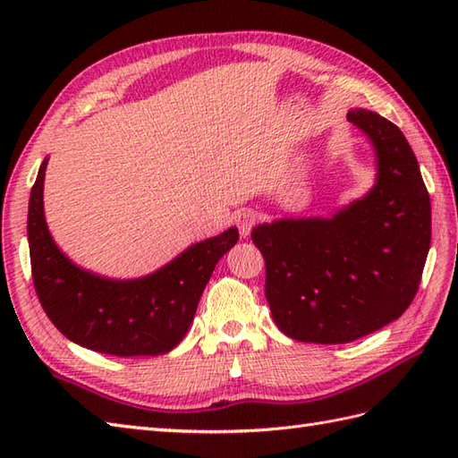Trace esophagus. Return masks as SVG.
<instances>
[{"instance_id": "34e87169", "label": "esophagus", "mask_w": 458, "mask_h": 458, "mask_svg": "<svg viewBox=\"0 0 458 458\" xmlns=\"http://www.w3.org/2000/svg\"><path fill=\"white\" fill-rule=\"evenodd\" d=\"M256 220H258L256 212L250 210V208H244V210H240V212L236 214V226H238V230H240V236H242V238L250 236V232H251V228H254Z\"/></svg>"}]
</instances>
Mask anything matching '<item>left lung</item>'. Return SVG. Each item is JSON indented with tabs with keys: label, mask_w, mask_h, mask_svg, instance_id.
<instances>
[{
	"label": "left lung",
	"mask_w": 458,
	"mask_h": 458,
	"mask_svg": "<svg viewBox=\"0 0 458 458\" xmlns=\"http://www.w3.org/2000/svg\"><path fill=\"white\" fill-rule=\"evenodd\" d=\"M376 153V184L330 218L259 224L266 299L299 343L344 344L400 318L420 289L431 246V202L415 153L395 123L350 110Z\"/></svg>",
	"instance_id": "8db88e82"
}]
</instances>
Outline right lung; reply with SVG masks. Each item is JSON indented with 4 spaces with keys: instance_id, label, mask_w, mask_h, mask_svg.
Listing matches in <instances>:
<instances>
[{
    "instance_id": "1",
    "label": "right lung",
    "mask_w": 458,
    "mask_h": 458,
    "mask_svg": "<svg viewBox=\"0 0 458 458\" xmlns=\"http://www.w3.org/2000/svg\"><path fill=\"white\" fill-rule=\"evenodd\" d=\"M47 159L29 199L27 236L37 297L61 333L94 352L157 356L177 346L192 323L218 259L238 230L192 244L151 276L108 279L74 266L56 248L43 210Z\"/></svg>"
}]
</instances>
